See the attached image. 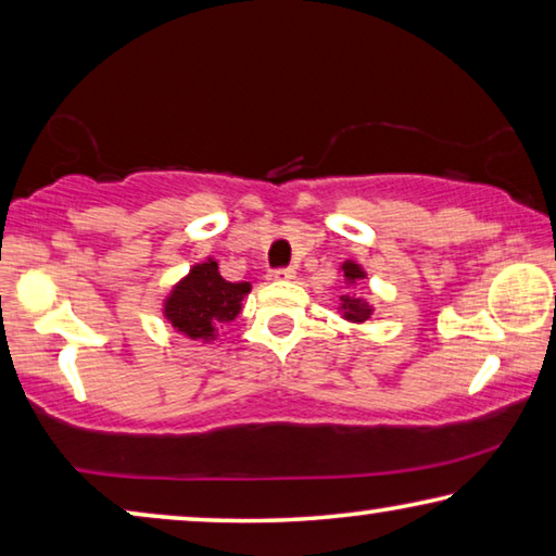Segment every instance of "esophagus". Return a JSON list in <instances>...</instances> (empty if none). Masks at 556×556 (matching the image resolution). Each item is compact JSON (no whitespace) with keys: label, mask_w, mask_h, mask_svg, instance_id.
<instances>
[{"label":"esophagus","mask_w":556,"mask_h":556,"mask_svg":"<svg viewBox=\"0 0 556 556\" xmlns=\"http://www.w3.org/2000/svg\"><path fill=\"white\" fill-rule=\"evenodd\" d=\"M267 279H271V281H289V279H294V269L292 267L271 269L269 275H267Z\"/></svg>","instance_id":"1"}]
</instances>
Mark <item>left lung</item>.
I'll return each mask as SVG.
<instances>
[{
  "label": "left lung",
  "instance_id": "1",
  "mask_svg": "<svg viewBox=\"0 0 556 556\" xmlns=\"http://www.w3.org/2000/svg\"><path fill=\"white\" fill-rule=\"evenodd\" d=\"M341 271H343V281H346L349 287H356L361 279H366V271L361 267L358 262L354 260H346L341 264ZM339 312L346 321L351 324H364L374 316V306L366 302L364 296L358 294H341V304H339Z\"/></svg>",
  "mask_w": 556,
  "mask_h": 556
}]
</instances>
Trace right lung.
<instances>
[{"label":"right lung","mask_w":556,"mask_h":556,"mask_svg":"<svg viewBox=\"0 0 556 556\" xmlns=\"http://www.w3.org/2000/svg\"><path fill=\"white\" fill-rule=\"evenodd\" d=\"M250 281H227L213 257L190 267L163 302V316L185 339L210 343L217 329L242 312Z\"/></svg>","instance_id":"1"}]
</instances>
